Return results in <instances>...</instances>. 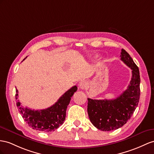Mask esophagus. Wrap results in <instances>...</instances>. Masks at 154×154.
<instances>
[{
    "label": "esophagus",
    "instance_id": "esophagus-1",
    "mask_svg": "<svg viewBox=\"0 0 154 154\" xmlns=\"http://www.w3.org/2000/svg\"><path fill=\"white\" fill-rule=\"evenodd\" d=\"M86 86H87V83L85 81H82L79 82V88L81 90H85L86 88Z\"/></svg>",
    "mask_w": 154,
    "mask_h": 154
}]
</instances>
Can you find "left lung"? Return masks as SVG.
<instances>
[{
    "label": "left lung",
    "instance_id": "obj_1",
    "mask_svg": "<svg viewBox=\"0 0 154 154\" xmlns=\"http://www.w3.org/2000/svg\"><path fill=\"white\" fill-rule=\"evenodd\" d=\"M121 60L132 70V77L128 88L113 100L88 98V114L90 122L98 129L112 131L122 127L130 119L140 98V73L132 58L122 49Z\"/></svg>",
    "mask_w": 154,
    "mask_h": 154
}]
</instances>
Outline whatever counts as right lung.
I'll use <instances>...</instances> for the list:
<instances>
[{
  "instance_id": "right-lung-1",
  "label": "right lung",
  "mask_w": 154,
  "mask_h": 154,
  "mask_svg": "<svg viewBox=\"0 0 154 154\" xmlns=\"http://www.w3.org/2000/svg\"><path fill=\"white\" fill-rule=\"evenodd\" d=\"M77 90V87L74 86L63 94L51 107L45 109L35 111L22 107L18 100V90L16 89V105L19 112L30 128L41 131H53L64 123L66 109L70 102L71 97Z\"/></svg>"
}]
</instances>
